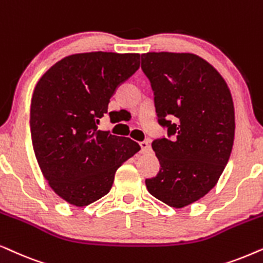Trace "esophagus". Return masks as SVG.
I'll use <instances>...</instances> for the list:
<instances>
[{
  "mask_svg": "<svg viewBox=\"0 0 263 263\" xmlns=\"http://www.w3.org/2000/svg\"><path fill=\"white\" fill-rule=\"evenodd\" d=\"M139 144H141V148H142V153L143 154H148V153H150L152 152V148H150V144L148 142H141L139 143Z\"/></svg>",
  "mask_w": 263,
  "mask_h": 263,
  "instance_id": "obj_1",
  "label": "esophagus"
}]
</instances>
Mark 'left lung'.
I'll use <instances>...</instances> for the list:
<instances>
[{
  "instance_id": "1",
  "label": "left lung",
  "mask_w": 263,
  "mask_h": 263,
  "mask_svg": "<svg viewBox=\"0 0 263 263\" xmlns=\"http://www.w3.org/2000/svg\"><path fill=\"white\" fill-rule=\"evenodd\" d=\"M142 69L154 90L160 125L172 139L153 142L160 161L145 185L154 197L183 208L218 183L232 152L234 107L225 79L190 52L142 54Z\"/></svg>"
}]
</instances>
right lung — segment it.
<instances>
[{
	"label": "right lung",
	"mask_w": 263,
	"mask_h": 263,
	"mask_svg": "<svg viewBox=\"0 0 263 263\" xmlns=\"http://www.w3.org/2000/svg\"><path fill=\"white\" fill-rule=\"evenodd\" d=\"M139 58L104 51L69 55L34 87V155L49 186L69 204L85 207L107 195L118 168L141 150L132 139L97 128L119 84L139 68Z\"/></svg>",
	"instance_id": "1"
}]
</instances>
